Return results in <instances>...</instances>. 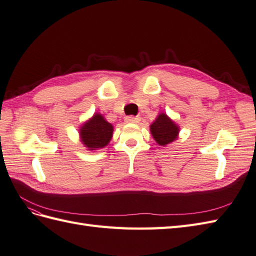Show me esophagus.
Instances as JSON below:
<instances>
[{"instance_id":"1","label":"esophagus","mask_w":256,"mask_h":256,"mask_svg":"<svg viewBox=\"0 0 256 256\" xmlns=\"http://www.w3.org/2000/svg\"><path fill=\"white\" fill-rule=\"evenodd\" d=\"M140 121V116H126V123H138Z\"/></svg>"}]
</instances>
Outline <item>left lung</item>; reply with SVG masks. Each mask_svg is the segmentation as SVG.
I'll use <instances>...</instances> for the list:
<instances>
[{"mask_svg": "<svg viewBox=\"0 0 256 256\" xmlns=\"http://www.w3.org/2000/svg\"><path fill=\"white\" fill-rule=\"evenodd\" d=\"M180 126L166 114L161 112L150 124V133L158 145L166 147L178 138Z\"/></svg>", "mask_w": 256, "mask_h": 256, "instance_id": "1", "label": "left lung"}]
</instances>
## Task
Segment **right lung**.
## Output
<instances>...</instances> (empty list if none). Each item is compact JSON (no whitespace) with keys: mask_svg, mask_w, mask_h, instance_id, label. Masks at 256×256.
I'll return each instance as SVG.
<instances>
[{"mask_svg":"<svg viewBox=\"0 0 256 256\" xmlns=\"http://www.w3.org/2000/svg\"><path fill=\"white\" fill-rule=\"evenodd\" d=\"M112 135L114 126L100 112H95L78 128L80 140L90 152L106 147Z\"/></svg>","mask_w":256,"mask_h":256,"instance_id":"right-lung-1","label":"right lung"}]
</instances>
